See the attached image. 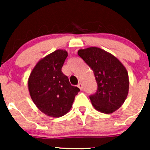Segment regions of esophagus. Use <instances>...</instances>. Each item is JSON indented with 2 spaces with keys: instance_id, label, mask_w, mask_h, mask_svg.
I'll return each instance as SVG.
<instances>
[{
  "instance_id": "1",
  "label": "esophagus",
  "mask_w": 150,
  "mask_h": 150,
  "mask_svg": "<svg viewBox=\"0 0 150 150\" xmlns=\"http://www.w3.org/2000/svg\"><path fill=\"white\" fill-rule=\"evenodd\" d=\"M77 86L79 87V89H80V90H83V84H82L81 83H79V84L77 85Z\"/></svg>"
}]
</instances>
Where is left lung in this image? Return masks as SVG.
<instances>
[{
  "mask_svg": "<svg viewBox=\"0 0 150 150\" xmlns=\"http://www.w3.org/2000/svg\"><path fill=\"white\" fill-rule=\"evenodd\" d=\"M78 55L93 71L98 89L89 96L91 104L103 113H112L123 104L128 94L126 69L114 55L98 47L79 50Z\"/></svg>",
  "mask_w": 150,
  "mask_h": 150,
  "instance_id": "8db88e82",
  "label": "left lung"
}]
</instances>
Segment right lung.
<instances>
[{"instance_id": "obj_1", "label": "right lung", "mask_w": 150, "mask_h": 150, "mask_svg": "<svg viewBox=\"0 0 150 150\" xmlns=\"http://www.w3.org/2000/svg\"><path fill=\"white\" fill-rule=\"evenodd\" d=\"M67 52L57 50L40 60L28 78L30 98L38 109L52 117H61L72 107L80 90L71 86L62 73Z\"/></svg>"}]
</instances>
